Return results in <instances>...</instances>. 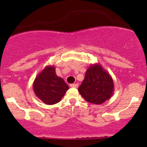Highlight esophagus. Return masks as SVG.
Masks as SVG:
<instances>
[{"mask_svg":"<svg viewBox=\"0 0 147 147\" xmlns=\"http://www.w3.org/2000/svg\"><path fill=\"white\" fill-rule=\"evenodd\" d=\"M70 87H73V88H78V84H70Z\"/></svg>","mask_w":147,"mask_h":147,"instance_id":"obj_1","label":"esophagus"}]
</instances>
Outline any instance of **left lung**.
I'll return each mask as SVG.
<instances>
[{
    "instance_id": "1",
    "label": "left lung",
    "mask_w": 147,
    "mask_h": 147,
    "mask_svg": "<svg viewBox=\"0 0 147 147\" xmlns=\"http://www.w3.org/2000/svg\"><path fill=\"white\" fill-rule=\"evenodd\" d=\"M78 91L87 102L101 105L113 94V80L101 65H91L86 71L84 79Z\"/></svg>"
}]
</instances>
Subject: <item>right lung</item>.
<instances>
[{"label": "right lung", "instance_id": "add662e5", "mask_svg": "<svg viewBox=\"0 0 147 147\" xmlns=\"http://www.w3.org/2000/svg\"><path fill=\"white\" fill-rule=\"evenodd\" d=\"M32 88L41 101L51 105L61 100L69 87L63 78L56 75L54 65H48L35 78Z\"/></svg>", "mask_w": 147, "mask_h": 147}]
</instances>
